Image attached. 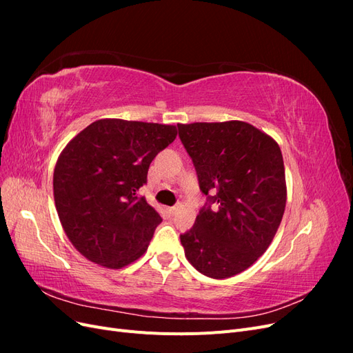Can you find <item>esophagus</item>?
Returning a JSON list of instances; mask_svg holds the SVG:
<instances>
[{"mask_svg":"<svg viewBox=\"0 0 353 353\" xmlns=\"http://www.w3.org/2000/svg\"><path fill=\"white\" fill-rule=\"evenodd\" d=\"M168 210H169V213H170V215H175V213H176V210H178V208H176V206H174V208H169Z\"/></svg>","mask_w":353,"mask_h":353,"instance_id":"34e87169","label":"esophagus"}]
</instances>
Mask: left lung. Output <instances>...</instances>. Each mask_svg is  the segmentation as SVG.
<instances>
[{
    "label": "left lung",
    "mask_w": 353,
    "mask_h": 353,
    "mask_svg": "<svg viewBox=\"0 0 353 353\" xmlns=\"http://www.w3.org/2000/svg\"><path fill=\"white\" fill-rule=\"evenodd\" d=\"M178 131L209 201L181 244L199 272L228 279L261 258L281 223L287 187L280 145L241 121L178 123Z\"/></svg>",
    "instance_id": "left-lung-1"
}]
</instances>
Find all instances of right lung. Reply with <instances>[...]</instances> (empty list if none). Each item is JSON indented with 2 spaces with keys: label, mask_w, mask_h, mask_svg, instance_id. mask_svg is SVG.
Wrapping results in <instances>:
<instances>
[{
  "label": "right lung",
  "mask_w": 353,
  "mask_h": 353,
  "mask_svg": "<svg viewBox=\"0 0 353 353\" xmlns=\"http://www.w3.org/2000/svg\"><path fill=\"white\" fill-rule=\"evenodd\" d=\"M175 138L174 125L100 119L63 148L52 176L56 209L88 261L121 270L144 254L162 218L138 191Z\"/></svg>",
  "instance_id": "obj_1"
}]
</instances>
